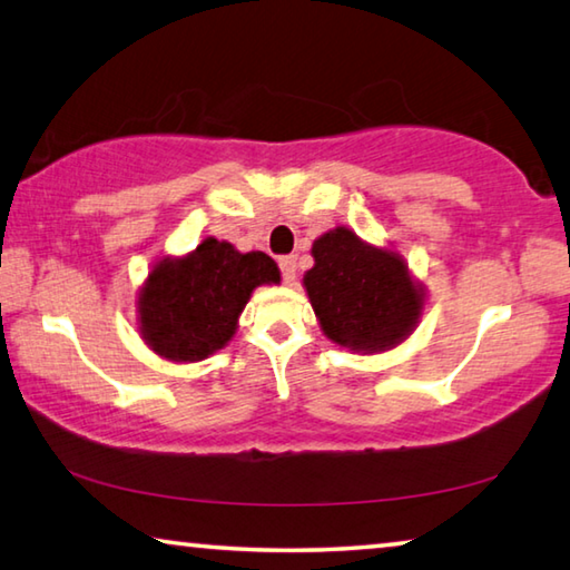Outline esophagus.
<instances>
[{
    "label": "esophagus",
    "instance_id": "obj_1",
    "mask_svg": "<svg viewBox=\"0 0 570 570\" xmlns=\"http://www.w3.org/2000/svg\"><path fill=\"white\" fill-rule=\"evenodd\" d=\"M278 268H282L284 284H296V258L294 256H282L278 258Z\"/></svg>",
    "mask_w": 570,
    "mask_h": 570
}]
</instances>
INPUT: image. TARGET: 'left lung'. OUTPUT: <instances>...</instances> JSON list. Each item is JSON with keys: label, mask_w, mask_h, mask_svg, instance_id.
<instances>
[{"label": "left lung", "mask_w": 570, "mask_h": 570, "mask_svg": "<svg viewBox=\"0 0 570 570\" xmlns=\"http://www.w3.org/2000/svg\"><path fill=\"white\" fill-rule=\"evenodd\" d=\"M312 256L304 286L332 342L384 352L417 324L422 292L397 254L366 246L350 228H334L314 240Z\"/></svg>", "instance_id": "1"}]
</instances>
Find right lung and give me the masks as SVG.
<instances>
[{"label": "right lung", "instance_id": "right-lung-1", "mask_svg": "<svg viewBox=\"0 0 570 570\" xmlns=\"http://www.w3.org/2000/svg\"><path fill=\"white\" fill-rule=\"evenodd\" d=\"M278 266L264 250H238L206 238L193 254L163 258L140 292V332L160 356L206 360L236 332L250 292L278 282Z\"/></svg>", "mask_w": 570, "mask_h": 570}]
</instances>
